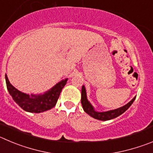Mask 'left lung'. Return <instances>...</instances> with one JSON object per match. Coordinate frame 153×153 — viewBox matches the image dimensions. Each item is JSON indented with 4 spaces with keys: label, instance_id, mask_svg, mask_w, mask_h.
<instances>
[{
    "label": "left lung",
    "instance_id": "left-lung-1",
    "mask_svg": "<svg viewBox=\"0 0 153 153\" xmlns=\"http://www.w3.org/2000/svg\"><path fill=\"white\" fill-rule=\"evenodd\" d=\"M135 98L136 97L133 98L132 100L130 101L128 104H126V105H124V106L121 107V108H118V109H114V110L108 111V112H99L94 110L93 106L91 105V104L90 103L89 101L87 99V94L85 86H82V89H81V101L85 112H86V113H88L89 115H91V117H93V118H96V119L98 120H101V121H107V120L112 119V118H116V117L119 116L120 115H122V113H124V112L131 106V104L133 103V102L134 101Z\"/></svg>",
    "mask_w": 153,
    "mask_h": 153
}]
</instances>
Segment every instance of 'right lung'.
I'll use <instances>...</instances> for the list:
<instances>
[{
  "label": "right lung",
  "mask_w": 153,
  "mask_h": 153,
  "mask_svg": "<svg viewBox=\"0 0 153 153\" xmlns=\"http://www.w3.org/2000/svg\"><path fill=\"white\" fill-rule=\"evenodd\" d=\"M5 78L7 88L13 100L23 110L28 112H34V113L45 112L55 106L57 100L59 99V94L67 81V78L62 80L56 85L52 89L43 95H37V96L31 95V97H29L28 94H25L16 89L10 83L7 75H5Z\"/></svg>",
  "instance_id": "1"
}]
</instances>
